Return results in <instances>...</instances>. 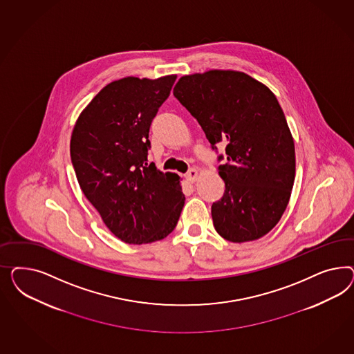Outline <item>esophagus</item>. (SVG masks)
I'll return each instance as SVG.
<instances>
[{"label": "esophagus", "instance_id": "obj_1", "mask_svg": "<svg viewBox=\"0 0 354 354\" xmlns=\"http://www.w3.org/2000/svg\"><path fill=\"white\" fill-rule=\"evenodd\" d=\"M185 178H187V180L189 183L196 182L197 178H198V170H197V169H191L189 171L187 172Z\"/></svg>", "mask_w": 354, "mask_h": 354}]
</instances>
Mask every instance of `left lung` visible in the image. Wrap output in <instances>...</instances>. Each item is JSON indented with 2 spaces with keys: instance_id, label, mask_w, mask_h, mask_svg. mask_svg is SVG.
<instances>
[{
  "instance_id": "obj_1",
  "label": "left lung",
  "mask_w": 354,
  "mask_h": 354,
  "mask_svg": "<svg viewBox=\"0 0 354 354\" xmlns=\"http://www.w3.org/2000/svg\"><path fill=\"white\" fill-rule=\"evenodd\" d=\"M174 96L213 147L227 142V163L218 167L225 194L212 206L215 231L232 243L268 234L287 209L296 174L295 142L275 95L245 73L209 70L182 76Z\"/></svg>"
}]
</instances>
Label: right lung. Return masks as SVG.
Listing matches in <instances>:
<instances>
[{
    "mask_svg": "<svg viewBox=\"0 0 354 354\" xmlns=\"http://www.w3.org/2000/svg\"><path fill=\"white\" fill-rule=\"evenodd\" d=\"M176 75L127 76L104 86L76 119V179L107 228L129 244L171 234L184 206L180 178L148 165L149 127Z\"/></svg>",
    "mask_w": 354,
    "mask_h": 354,
    "instance_id": "add662e5",
    "label": "right lung"
}]
</instances>
